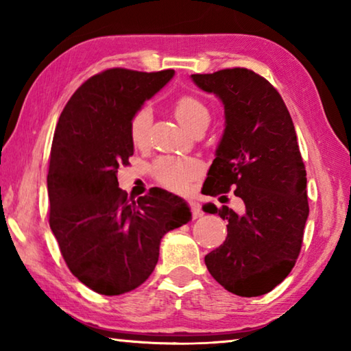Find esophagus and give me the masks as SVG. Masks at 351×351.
Returning <instances> with one entry per match:
<instances>
[{
    "instance_id": "34e87169",
    "label": "esophagus",
    "mask_w": 351,
    "mask_h": 351,
    "mask_svg": "<svg viewBox=\"0 0 351 351\" xmlns=\"http://www.w3.org/2000/svg\"><path fill=\"white\" fill-rule=\"evenodd\" d=\"M189 207H190V212H192L193 218H199L201 215H203V212H201V207L197 201H189Z\"/></svg>"
}]
</instances>
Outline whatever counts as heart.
<instances>
[{
    "label": "heart",
    "mask_w": 351,
    "mask_h": 351,
    "mask_svg": "<svg viewBox=\"0 0 351 351\" xmlns=\"http://www.w3.org/2000/svg\"><path fill=\"white\" fill-rule=\"evenodd\" d=\"M175 116L182 125L195 130L201 123H209L210 111L203 99L193 94H182L175 100ZM153 112L148 105H142L130 121V136L136 147H145L150 133ZM203 171V164L193 158L165 156L158 159L153 165L152 173L161 186L167 189H181L186 184L197 178Z\"/></svg>",
    "instance_id": "1"
}]
</instances>
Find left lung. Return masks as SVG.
Wrapping results in <instances>:
<instances>
[{"label": "left lung", "mask_w": 351, "mask_h": 351, "mask_svg": "<svg viewBox=\"0 0 351 351\" xmlns=\"http://www.w3.org/2000/svg\"><path fill=\"white\" fill-rule=\"evenodd\" d=\"M192 79L223 100L226 114L203 192L218 197L234 190L246 207L239 215L228 206H204L228 221V237L206 255V266L229 293L266 294L294 268L310 213L293 119L276 88L251 69L229 68Z\"/></svg>", "instance_id": "8db88e82"}]
</instances>
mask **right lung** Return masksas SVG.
I'll use <instances>...</instances> for the list:
<instances>
[{
	"label": "right lung",
	"instance_id": "1",
	"mask_svg": "<svg viewBox=\"0 0 351 351\" xmlns=\"http://www.w3.org/2000/svg\"><path fill=\"white\" fill-rule=\"evenodd\" d=\"M173 74L105 69L77 88L58 119L47 171L49 226L69 271L99 294L141 287L162 237L190 219L181 198L153 189L134 201L116 176L133 156V114Z\"/></svg>",
	"mask_w": 351,
	"mask_h": 351
}]
</instances>
